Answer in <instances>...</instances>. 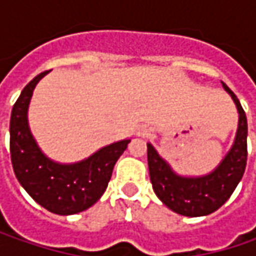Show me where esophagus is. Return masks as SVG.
<instances>
[{"mask_svg": "<svg viewBox=\"0 0 256 256\" xmlns=\"http://www.w3.org/2000/svg\"><path fill=\"white\" fill-rule=\"evenodd\" d=\"M136 135H140V136H150L151 135V130L148 126H141V128H138Z\"/></svg>", "mask_w": 256, "mask_h": 256, "instance_id": "34e87169", "label": "esophagus"}]
</instances>
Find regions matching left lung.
<instances>
[{
    "label": "left lung",
    "mask_w": 256,
    "mask_h": 256,
    "mask_svg": "<svg viewBox=\"0 0 256 256\" xmlns=\"http://www.w3.org/2000/svg\"><path fill=\"white\" fill-rule=\"evenodd\" d=\"M222 86L231 95L238 111V130L234 144L211 172L191 176L182 175L166 162L152 144L148 148V168L155 195L165 206L184 216H205L221 208L242 180L246 166L248 122L240 100L226 85Z\"/></svg>",
    "instance_id": "1"
}]
</instances>
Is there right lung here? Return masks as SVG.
<instances>
[{
  "instance_id": "right-lung-1",
  "label": "right lung",
  "mask_w": 256,
  "mask_h": 256,
  "mask_svg": "<svg viewBox=\"0 0 256 256\" xmlns=\"http://www.w3.org/2000/svg\"><path fill=\"white\" fill-rule=\"evenodd\" d=\"M48 74L36 75L14 104L10 121V148L15 176L36 204L52 214H78L98 201L108 186L118 158L131 140L100 148L82 161L61 164L48 158L35 141L28 124V108L36 84Z\"/></svg>"
}]
</instances>
